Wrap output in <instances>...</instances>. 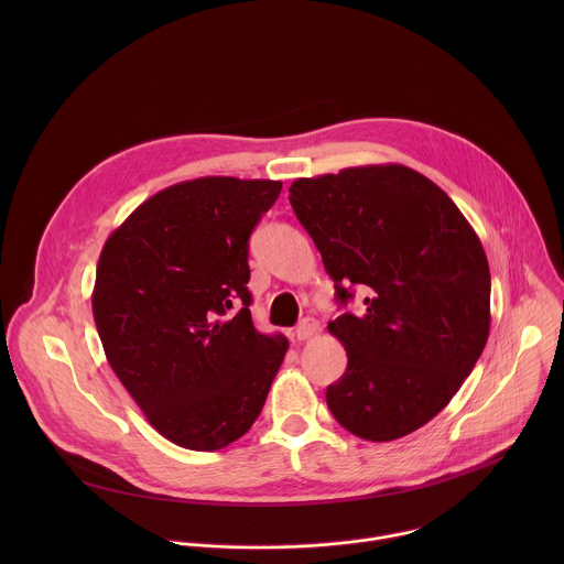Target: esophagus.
Returning <instances> with one entry per match:
<instances>
[{"label":"esophagus","instance_id":"obj_1","mask_svg":"<svg viewBox=\"0 0 564 564\" xmlns=\"http://www.w3.org/2000/svg\"><path fill=\"white\" fill-rule=\"evenodd\" d=\"M316 330H318V321L312 318V316H307V318H303L301 324L296 326L294 337H296L299 341H305V339H310L312 335H316Z\"/></svg>","mask_w":564,"mask_h":564}]
</instances>
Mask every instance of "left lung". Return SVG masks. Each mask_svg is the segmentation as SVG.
<instances>
[{
  "label": "left lung",
  "mask_w": 564,
  "mask_h": 564,
  "mask_svg": "<svg viewBox=\"0 0 564 564\" xmlns=\"http://www.w3.org/2000/svg\"><path fill=\"white\" fill-rule=\"evenodd\" d=\"M290 203L337 299L366 292L359 316L328 324L348 355L326 390L330 413L370 442L422 429L489 339L491 272L475 229L433 181L392 163L296 178Z\"/></svg>",
  "instance_id": "1"
}]
</instances>
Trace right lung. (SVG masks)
<instances>
[{"instance_id": "add662e5", "label": "right lung", "mask_w": 564, "mask_h": 564, "mask_svg": "<svg viewBox=\"0 0 564 564\" xmlns=\"http://www.w3.org/2000/svg\"><path fill=\"white\" fill-rule=\"evenodd\" d=\"M281 181L205 176L153 194L111 231L91 296L105 355L149 424L218 451L257 422L288 352L252 324L248 240Z\"/></svg>"}]
</instances>
